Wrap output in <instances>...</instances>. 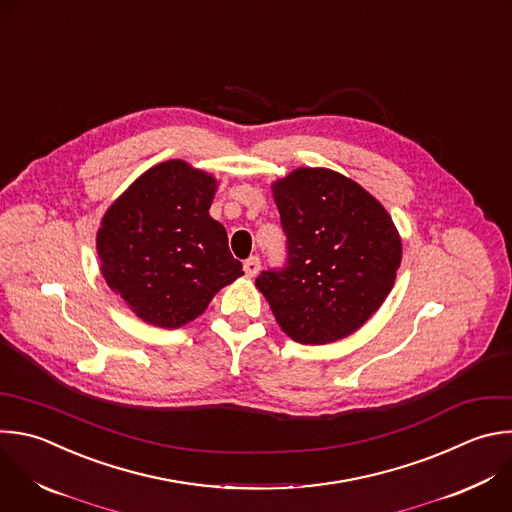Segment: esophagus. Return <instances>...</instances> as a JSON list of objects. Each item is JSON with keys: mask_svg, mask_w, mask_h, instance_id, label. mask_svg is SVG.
Returning a JSON list of instances; mask_svg holds the SVG:
<instances>
[{"mask_svg": "<svg viewBox=\"0 0 512 512\" xmlns=\"http://www.w3.org/2000/svg\"><path fill=\"white\" fill-rule=\"evenodd\" d=\"M243 269H245V275H247V277H255V275L259 273V269H261L259 257H249V259L243 263Z\"/></svg>", "mask_w": 512, "mask_h": 512, "instance_id": "1", "label": "esophagus"}]
</instances>
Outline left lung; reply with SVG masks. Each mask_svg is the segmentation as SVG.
<instances>
[{
  "instance_id": "1",
  "label": "left lung",
  "mask_w": 512,
  "mask_h": 512,
  "mask_svg": "<svg viewBox=\"0 0 512 512\" xmlns=\"http://www.w3.org/2000/svg\"><path fill=\"white\" fill-rule=\"evenodd\" d=\"M273 197L287 257L255 285L295 342H337L388 297L402 261L398 231L370 193L329 168H297Z\"/></svg>"
}]
</instances>
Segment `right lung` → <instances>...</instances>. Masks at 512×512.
<instances>
[{
    "label": "right lung",
    "instance_id": "add662e5",
    "mask_svg": "<svg viewBox=\"0 0 512 512\" xmlns=\"http://www.w3.org/2000/svg\"><path fill=\"white\" fill-rule=\"evenodd\" d=\"M215 187L203 170L166 160L106 211L96 239L102 275L146 323L181 327L243 275L225 227L209 215Z\"/></svg>",
    "mask_w": 512,
    "mask_h": 512
}]
</instances>
